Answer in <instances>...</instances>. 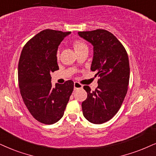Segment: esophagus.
Segmentation results:
<instances>
[{"label":"esophagus","mask_w":156,"mask_h":156,"mask_svg":"<svg viewBox=\"0 0 156 156\" xmlns=\"http://www.w3.org/2000/svg\"><path fill=\"white\" fill-rule=\"evenodd\" d=\"M83 88V85L79 83L78 82H75L74 83V90H77V89H80V88Z\"/></svg>","instance_id":"34e87169"}]
</instances>
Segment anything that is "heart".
I'll list each match as a JSON object with an SVG mask.
<instances>
[{
  "mask_svg": "<svg viewBox=\"0 0 156 156\" xmlns=\"http://www.w3.org/2000/svg\"><path fill=\"white\" fill-rule=\"evenodd\" d=\"M72 46L74 48L77 54L81 52L82 50L88 49L87 45L86 44V43L83 41L80 40V39H74V40H73ZM56 58L57 59H59V58H60V52H59V51H58L56 53Z\"/></svg>",
  "mask_w": 156,
  "mask_h": 156,
  "instance_id": "heart-1",
  "label": "heart"
}]
</instances>
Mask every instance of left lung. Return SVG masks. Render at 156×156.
Returning a JSON list of instances; mask_svg holds the SVG:
<instances>
[{"label": "left lung", "instance_id": "8db88e82", "mask_svg": "<svg viewBox=\"0 0 156 156\" xmlns=\"http://www.w3.org/2000/svg\"><path fill=\"white\" fill-rule=\"evenodd\" d=\"M80 37L94 46L90 70L98 76V87L91 91L83 88L87 98L83 101V116L93 124L100 125L112 119L121 107L129 80V58L125 47L105 29L79 31Z\"/></svg>", "mask_w": 156, "mask_h": 156}]
</instances>
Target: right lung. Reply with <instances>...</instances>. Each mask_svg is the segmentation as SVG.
I'll return each instance as SVG.
<instances>
[{
	"mask_svg": "<svg viewBox=\"0 0 156 156\" xmlns=\"http://www.w3.org/2000/svg\"><path fill=\"white\" fill-rule=\"evenodd\" d=\"M70 31L44 29L29 39L21 51L18 79L21 97L33 117L45 125L58 122L64 114L73 90L74 83H51L52 72L59 70L58 45Z\"/></svg>",
	"mask_w": 156,
	"mask_h": 156,
	"instance_id": "right-lung-1",
	"label": "right lung"
}]
</instances>
